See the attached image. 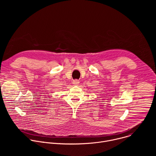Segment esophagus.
<instances>
[{"label":"esophagus","instance_id":"34e87169","mask_svg":"<svg viewBox=\"0 0 156 156\" xmlns=\"http://www.w3.org/2000/svg\"><path fill=\"white\" fill-rule=\"evenodd\" d=\"M79 83H80V81L78 80H73V84L74 85H78Z\"/></svg>","mask_w":156,"mask_h":156}]
</instances>
